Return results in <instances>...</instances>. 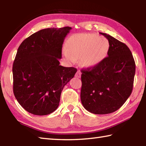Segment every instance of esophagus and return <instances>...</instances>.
<instances>
[{"label":"esophagus","mask_w":146,"mask_h":146,"mask_svg":"<svg viewBox=\"0 0 146 146\" xmlns=\"http://www.w3.org/2000/svg\"><path fill=\"white\" fill-rule=\"evenodd\" d=\"M81 76V72L80 70H78L76 71V73L75 74V77H77V78H80Z\"/></svg>","instance_id":"34e87169"}]
</instances>
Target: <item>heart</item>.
Instances as JSON below:
<instances>
[{
	"instance_id": "1",
	"label": "heart",
	"mask_w": 146,
	"mask_h": 146,
	"mask_svg": "<svg viewBox=\"0 0 146 146\" xmlns=\"http://www.w3.org/2000/svg\"><path fill=\"white\" fill-rule=\"evenodd\" d=\"M68 50L64 51L68 61L75 62L80 57V63L87 68L98 65L107 54L110 44L104 36L94 33H82L73 35L67 42Z\"/></svg>"
}]
</instances>
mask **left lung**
Wrapping results in <instances>:
<instances>
[{
    "mask_svg": "<svg viewBox=\"0 0 146 146\" xmlns=\"http://www.w3.org/2000/svg\"><path fill=\"white\" fill-rule=\"evenodd\" d=\"M107 57L92 68L81 70L80 99L86 110L97 115L115 112L131 95L135 63L129 48L110 35Z\"/></svg>",
    "mask_w": 146,
    "mask_h": 146,
    "instance_id": "1",
    "label": "left lung"
}]
</instances>
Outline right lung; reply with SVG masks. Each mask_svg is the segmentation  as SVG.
Masks as SVG:
<instances>
[{
    "label": "right lung",
    "mask_w": 146,
    "mask_h": 146,
    "mask_svg": "<svg viewBox=\"0 0 146 146\" xmlns=\"http://www.w3.org/2000/svg\"><path fill=\"white\" fill-rule=\"evenodd\" d=\"M71 27L46 28L26 38L13 64V93L24 110L35 115L57 109L64 86L76 69L60 66L62 44Z\"/></svg>",
    "instance_id": "1"
}]
</instances>
